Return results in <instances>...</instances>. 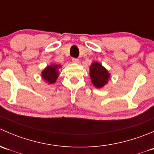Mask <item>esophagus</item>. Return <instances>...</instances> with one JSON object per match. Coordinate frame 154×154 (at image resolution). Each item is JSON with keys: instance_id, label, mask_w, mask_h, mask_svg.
Segmentation results:
<instances>
[{"instance_id": "esophagus-1", "label": "esophagus", "mask_w": 154, "mask_h": 154, "mask_svg": "<svg viewBox=\"0 0 154 154\" xmlns=\"http://www.w3.org/2000/svg\"><path fill=\"white\" fill-rule=\"evenodd\" d=\"M72 63H76V64H78V63H80V60H79L78 59L73 58V59H72Z\"/></svg>"}]
</instances>
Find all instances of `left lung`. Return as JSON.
Returning a JSON list of instances; mask_svg holds the SVG:
<instances>
[{
  "label": "left lung",
  "instance_id": "8db88e82",
  "mask_svg": "<svg viewBox=\"0 0 154 154\" xmlns=\"http://www.w3.org/2000/svg\"><path fill=\"white\" fill-rule=\"evenodd\" d=\"M89 71L91 83L95 88H101L108 83L111 74L100 63L93 62L90 66Z\"/></svg>",
  "mask_w": 154,
  "mask_h": 154
}]
</instances>
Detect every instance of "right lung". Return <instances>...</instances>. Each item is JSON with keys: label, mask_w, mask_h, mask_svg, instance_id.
<instances>
[{"label": "right lung", "mask_w": 154, "mask_h": 154, "mask_svg": "<svg viewBox=\"0 0 154 154\" xmlns=\"http://www.w3.org/2000/svg\"><path fill=\"white\" fill-rule=\"evenodd\" d=\"M60 68H62L61 65L57 64H51L45 68V69L41 72L42 77L44 81L48 84L55 83L60 75L59 69Z\"/></svg>", "instance_id": "add662e5"}]
</instances>
